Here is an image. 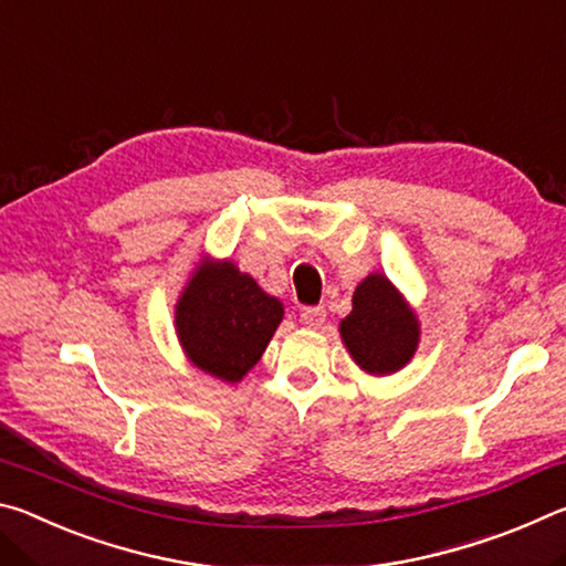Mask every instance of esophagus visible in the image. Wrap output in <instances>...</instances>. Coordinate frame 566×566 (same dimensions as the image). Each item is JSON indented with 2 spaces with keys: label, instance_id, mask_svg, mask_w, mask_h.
<instances>
[{
  "label": "esophagus",
  "instance_id": "esophagus-1",
  "mask_svg": "<svg viewBox=\"0 0 566 566\" xmlns=\"http://www.w3.org/2000/svg\"><path fill=\"white\" fill-rule=\"evenodd\" d=\"M324 317H327L324 306H306V310H302V324L310 329H319L324 324Z\"/></svg>",
  "mask_w": 566,
  "mask_h": 566
}]
</instances>
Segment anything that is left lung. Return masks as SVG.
I'll list each match as a JSON object with an SVG mask.
<instances>
[{
  "label": "left lung",
  "instance_id": "1",
  "mask_svg": "<svg viewBox=\"0 0 566 566\" xmlns=\"http://www.w3.org/2000/svg\"><path fill=\"white\" fill-rule=\"evenodd\" d=\"M339 334L352 359L367 375H395L415 357L419 319L397 286L377 272L357 284Z\"/></svg>",
  "mask_w": 566,
  "mask_h": 566
}]
</instances>
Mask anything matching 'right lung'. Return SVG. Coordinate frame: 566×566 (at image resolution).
Instances as JSON below:
<instances>
[{
    "label": "right lung",
    "mask_w": 566,
    "mask_h": 566,
    "mask_svg": "<svg viewBox=\"0 0 566 566\" xmlns=\"http://www.w3.org/2000/svg\"><path fill=\"white\" fill-rule=\"evenodd\" d=\"M282 317V302L252 276L229 260H207L179 296L175 327L195 367L234 385L260 361Z\"/></svg>",
    "instance_id": "right-lung-1"
}]
</instances>
